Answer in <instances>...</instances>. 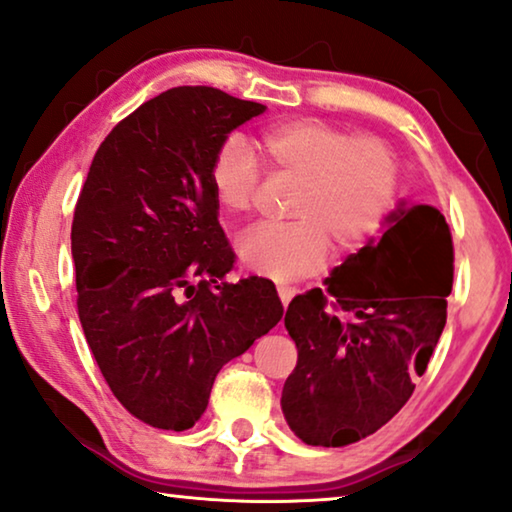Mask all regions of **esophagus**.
I'll return each mask as SVG.
<instances>
[{
	"instance_id": "obj_1",
	"label": "esophagus",
	"mask_w": 512,
	"mask_h": 512,
	"mask_svg": "<svg viewBox=\"0 0 512 512\" xmlns=\"http://www.w3.org/2000/svg\"><path fill=\"white\" fill-rule=\"evenodd\" d=\"M278 296H280V301H282V305H289V301L294 299L296 296V289L294 287H287V285H278Z\"/></svg>"
}]
</instances>
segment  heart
<instances>
[{"mask_svg":"<svg viewBox=\"0 0 512 512\" xmlns=\"http://www.w3.org/2000/svg\"><path fill=\"white\" fill-rule=\"evenodd\" d=\"M271 174L296 181L287 225H257L241 236L236 255L248 271L292 280L322 269L335 253L349 255L379 232L400 190L391 147L375 135H352L329 121H280L259 135ZM262 181L255 156L239 137H225L209 167L213 200L227 216L250 211Z\"/></svg>","mask_w":512,"mask_h":512,"instance_id":"heart-1","label":"heart"}]
</instances>
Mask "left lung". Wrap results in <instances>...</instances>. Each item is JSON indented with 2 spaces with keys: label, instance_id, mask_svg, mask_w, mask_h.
Returning <instances> with one entry per match:
<instances>
[{
  "label": "left lung",
  "instance_id": "1",
  "mask_svg": "<svg viewBox=\"0 0 512 512\" xmlns=\"http://www.w3.org/2000/svg\"><path fill=\"white\" fill-rule=\"evenodd\" d=\"M446 218L416 204L349 255L324 287L296 296L285 329L299 361L282 388V414L310 446H347L377 432L414 393L446 326L453 289Z\"/></svg>",
  "mask_w": 512,
  "mask_h": 512
}]
</instances>
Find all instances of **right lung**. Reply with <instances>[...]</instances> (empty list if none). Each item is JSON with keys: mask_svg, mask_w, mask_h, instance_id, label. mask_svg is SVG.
Wrapping results in <instances>:
<instances>
[{"mask_svg": "<svg viewBox=\"0 0 512 512\" xmlns=\"http://www.w3.org/2000/svg\"><path fill=\"white\" fill-rule=\"evenodd\" d=\"M213 87H174L121 119L73 213L78 315L110 391L140 421L188 430L213 379L282 319L266 278L223 282L234 253L209 167L262 114Z\"/></svg>", "mask_w": 512, "mask_h": 512, "instance_id": "right-lung-1", "label": "right lung"}]
</instances>
